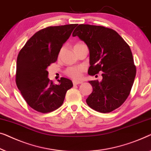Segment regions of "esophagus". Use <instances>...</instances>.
<instances>
[{"mask_svg": "<svg viewBox=\"0 0 151 151\" xmlns=\"http://www.w3.org/2000/svg\"><path fill=\"white\" fill-rule=\"evenodd\" d=\"M73 83L74 85H78V84H81L82 83V81H76V80H74L73 81Z\"/></svg>", "mask_w": 151, "mask_h": 151, "instance_id": "obj_1", "label": "esophagus"}]
</instances>
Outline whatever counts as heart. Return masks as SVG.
I'll return each mask as SVG.
<instances>
[{
  "instance_id": "heart-1",
  "label": "heart",
  "mask_w": 151,
  "mask_h": 151,
  "mask_svg": "<svg viewBox=\"0 0 151 151\" xmlns=\"http://www.w3.org/2000/svg\"><path fill=\"white\" fill-rule=\"evenodd\" d=\"M82 44H84L82 42H77L74 47L75 46H78L80 45H82ZM84 67L83 66H78V67H70L68 68L65 70V74L68 76L72 78H75V79H78L81 77L82 76V73L84 71Z\"/></svg>"
}]
</instances>
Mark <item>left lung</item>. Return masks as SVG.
I'll use <instances>...</instances> for the list:
<instances>
[{
	"instance_id": "1",
	"label": "left lung",
	"mask_w": 151,
	"mask_h": 151,
	"mask_svg": "<svg viewBox=\"0 0 151 151\" xmlns=\"http://www.w3.org/2000/svg\"><path fill=\"white\" fill-rule=\"evenodd\" d=\"M90 50V75L103 72V80L90 81L93 92L86 103L95 111L109 113L120 107L128 98L136 75V67L128 44L113 29L79 24L73 33Z\"/></svg>"
}]
</instances>
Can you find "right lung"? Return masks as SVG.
<instances>
[{
	"mask_svg": "<svg viewBox=\"0 0 151 151\" xmlns=\"http://www.w3.org/2000/svg\"><path fill=\"white\" fill-rule=\"evenodd\" d=\"M76 24L48 27L29 39L17 57L16 83L27 103L40 113L53 111L61 107L67 91L73 86L61 77L59 85L48 78L47 68L57 61L63 44Z\"/></svg>",
	"mask_w": 151,
	"mask_h": 151,
	"instance_id": "obj_1",
	"label": "right lung"
}]
</instances>
